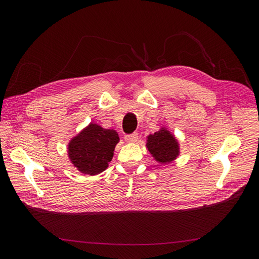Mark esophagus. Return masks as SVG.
I'll return each mask as SVG.
<instances>
[{
  "label": "esophagus",
  "instance_id": "34e87169",
  "mask_svg": "<svg viewBox=\"0 0 259 259\" xmlns=\"http://www.w3.org/2000/svg\"><path fill=\"white\" fill-rule=\"evenodd\" d=\"M124 139H125V142H127V143H135L138 139V134L137 133H133V134H130V135H125Z\"/></svg>",
  "mask_w": 259,
  "mask_h": 259
}]
</instances>
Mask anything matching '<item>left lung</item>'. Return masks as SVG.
Masks as SVG:
<instances>
[{
	"instance_id": "left-lung-1",
	"label": "left lung",
	"mask_w": 259,
	"mask_h": 259,
	"mask_svg": "<svg viewBox=\"0 0 259 259\" xmlns=\"http://www.w3.org/2000/svg\"><path fill=\"white\" fill-rule=\"evenodd\" d=\"M147 148L155 161L159 163H170L179 154V145L173 134L162 127L154 134L147 137Z\"/></svg>"
}]
</instances>
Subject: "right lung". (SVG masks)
<instances>
[{
  "label": "right lung",
  "mask_w": 259,
  "mask_h": 259,
  "mask_svg": "<svg viewBox=\"0 0 259 259\" xmlns=\"http://www.w3.org/2000/svg\"><path fill=\"white\" fill-rule=\"evenodd\" d=\"M119 140L114 130H106L91 123L69 143V159L81 173L97 175L108 167Z\"/></svg>",
  "instance_id": "1"
}]
</instances>
